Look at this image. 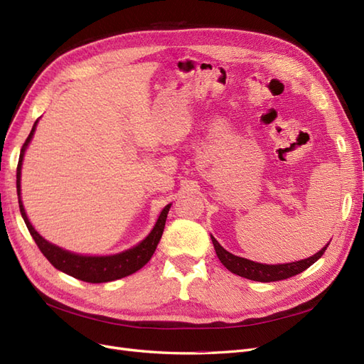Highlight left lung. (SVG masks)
Here are the masks:
<instances>
[{
  "instance_id": "left-lung-1",
  "label": "left lung",
  "mask_w": 364,
  "mask_h": 364,
  "mask_svg": "<svg viewBox=\"0 0 364 364\" xmlns=\"http://www.w3.org/2000/svg\"><path fill=\"white\" fill-rule=\"evenodd\" d=\"M210 240H212V244H214L215 253H217L220 262L230 272L240 275V277L255 280V282H262V283L284 280V279L294 277V275H296L299 272H303L310 265H313V263H315L318 259H321L325 250H327V247L330 245V242H328L327 245L322 247L318 253H315L307 259L295 260V262H289V263H275V265H268V263L253 262L250 259H244V257L229 253L228 250L220 245V242L212 235H210Z\"/></svg>"
}]
</instances>
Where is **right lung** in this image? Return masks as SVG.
<instances>
[{
	"mask_svg": "<svg viewBox=\"0 0 364 364\" xmlns=\"http://www.w3.org/2000/svg\"><path fill=\"white\" fill-rule=\"evenodd\" d=\"M37 123H39V119L34 122L28 139L25 140V143L21 149L18 170H16V191H18L21 215H22L25 224H27V228L33 236L34 242L37 244V247L41 248L43 256L49 262H51L53 267H55L58 271L70 275V277L87 282V283L114 282V280L127 277V275L134 274L135 271L141 269L155 253L158 242L162 236V232H164V228H166V220H167L168 210L171 208V203H168L164 209L161 210V214L154 225V229L150 230V233L144 237L143 241H140L136 245H134L128 250H123V252L116 253V255L89 256V255L73 253V252H69V250H65L53 242H49L33 228V224L30 223V220L27 217V212H25L23 203L21 200V170H22L23 155H25V152H27V149L33 140Z\"/></svg>",
	"mask_w": 364,
	"mask_h": 364,
	"instance_id": "right-lung-1",
	"label": "right lung"
}]
</instances>
